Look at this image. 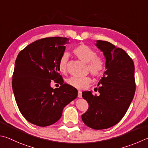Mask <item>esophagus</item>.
<instances>
[{"label":"esophagus","instance_id":"1","mask_svg":"<svg viewBox=\"0 0 148 148\" xmlns=\"http://www.w3.org/2000/svg\"><path fill=\"white\" fill-rule=\"evenodd\" d=\"M77 97L82 98V94L81 91H78V95H77Z\"/></svg>","mask_w":148,"mask_h":148}]
</instances>
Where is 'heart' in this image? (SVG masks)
<instances>
[{"instance_id":"obj_1","label":"heart","mask_w":148,"mask_h":148,"mask_svg":"<svg viewBox=\"0 0 148 148\" xmlns=\"http://www.w3.org/2000/svg\"><path fill=\"white\" fill-rule=\"evenodd\" d=\"M73 53L80 60L87 63V69L90 73L95 77H100L105 71V62L101 56H97V53L92 48L87 45H77L73 50ZM68 53H64L59 60L58 67L61 72H65L68 61ZM90 77L72 76L67 79V83L72 87L78 89H85L90 84Z\"/></svg>"}]
</instances>
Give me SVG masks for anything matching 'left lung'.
I'll use <instances>...</instances> for the list:
<instances>
[{"label":"left lung","mask_w":148,"mask_h":148,"mask_svg":"<svg viewBox=\"0 0 148 148\" xmlns=\"http://www.w3.org/2000/svg\"><path fill=\"white\" fill-rule=\"evenodd\" d=\"M96 46L106 59L107 71L98 83L100 95H93L91 91L82 92L88 109L82 119L88 127L99 130L112 127L122 120L133 100L136 85L133 61L124 50L100 40Z\"/></svg>","instance_id":"left-lung-1"}]
</instances>
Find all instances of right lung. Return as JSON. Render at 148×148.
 <instances>
[{
  "label": "right lung",
  "instance_id": "obj_1",
  "mask_svg": "<svg viewBox=\"0 0 148 148\" xmlns=\"http://www.w3.org/2000/svg\"><path fill=\"white\" fill-rule=\"evenodd\" d=\"M66 37H47L32 42L18 53L12 88L23 116L29 122L46 127L60 119L63 108L77 96L76 88L59 73V60L69 43ZM52 80L61 85L51 87Z\"/></svg>",
  "mask_w": 148,
  "mask_h": 148
}]
</instances>
